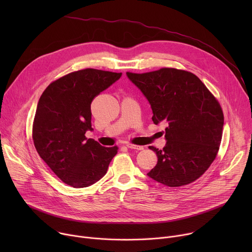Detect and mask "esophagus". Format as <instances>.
Here are the masks:
<instances>
[{"mask_svg": "<svg viewBox=\"0 0 252 252\" xmlns=\"http://www.w3.org/2000/svg\"><path fill=\"white\" fill-rule=\"evenodd\" d=\"M126 146L128 149H131V150H136V151H141V150H143L142 147H140V146H135V145H133V143H130V142H126Z\"/></svg>", "mask_w": 252, "mask_h": 252, "instance_id": "esophagus-1", "label": "esophagus"}]
</instances>
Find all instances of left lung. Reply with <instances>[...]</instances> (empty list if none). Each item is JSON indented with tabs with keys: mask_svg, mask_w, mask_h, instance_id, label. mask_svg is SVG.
I'll return each mask as SVG.
<instances>
[{
	"mask_svg": "<svg viewBox=\"0 0 252 252\" xmlns=\"http://www.w3.org/2000/svg\"><path fill=\"white\" fill-rule=\"evenodd\" d=\"M126 76L150 101L154 124L166 125V146L150 147L158 163L148 175L169 188L193 183L220 150L224 118L219 100L188 70L162 67Z\"/></svg>",
	"mask_w": 252,
	"mask_h": 252,
	"instance_id": "8db88e82",
	"label": "left lung"
}]
</instances>
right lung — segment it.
<instances>
[{"label":"right lung","mask_w":252,"mask_h":252,"mask_svg":"<svg viewBox=\"0 0 252 252\" xmlns=\"http://www.w3.org/2000/svg\"><path fill=\"white\" fill-rule=\"evenodd\" d=\"M122 73L85 68L53 83L41 95L32 123V140L41 158L65 185L87 188L106 173L119 148L86 137L92 130L91 103Z\"/></svg>","instance_id":"obj_1"}]
</instances>
